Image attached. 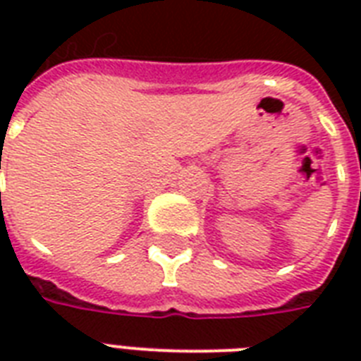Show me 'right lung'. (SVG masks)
I'll return each instance as SVG.
<instances>
[{"label": "right lung", "instance_id": "1", "mask_svg": "<svg viewBox=\"0 0 361 361\" xmlns=\"http://www.w3.org/2000/svg\"><path fill=\"white\" fill-rule=\"evenodd\" d=\"M0 169H1V166H0Z\"/></svg>", "mask_w": 361, "mask_h": 361}]
</instances>
